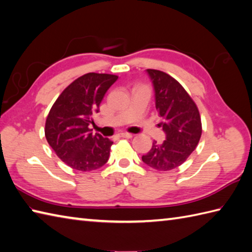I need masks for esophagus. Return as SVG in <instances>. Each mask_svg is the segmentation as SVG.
<instances>
[{
	"label": "esophagus",
	"mask_w": 252,
	"mask_h": 252,
	"mask_svg": "<svg viewBox=\"0 0 252 252\" xmlns=\"http://www.w3.org/2000/svg\"><path fill=\"white\" fill-rule=\"evenodd\" d=\"M120 136H121V137H126V138H131V137H133V134H131V133L122 132V133H120Z\"/></svg>",
	"instance_id": "34e87169"
}]
</instances>
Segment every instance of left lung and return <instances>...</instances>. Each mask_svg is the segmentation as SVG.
Returning <instances> with one entry per match:
<instances>
[{
	"instance_id": "8db88e82",
	"label": "left lung",
	"mask_w": 252,
	"mask_h": 252,
	"mask_svg": "<svg viewBox=\"0 0 252 252\" xmlns=\"http://www.w3.org/2000/svg\"><path fill=\"white\" fill-rule=\"evenodd\" d=\"M155 90L156 109L163 122L165 141H154L143 162L158 171L180 167L195 151L201 136V119L195 101L174 78L156 69H147Z\"/></svg>"
}]
</instances>
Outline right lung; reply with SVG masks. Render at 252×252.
<instances>
[{
  "label": "right lung",
  "mask_w": 252,
  "mask_h": 252,
  "mask_svg": "<svg viewBox=\"0 0 252 252\" xmlns=\"http://www.w3.org/2000/svg\"><path fill=\"white\" fill-rule=\"evenodd\" d=\"M118 76L90 72L74 80L52 106L45 122V137L53 151L74 170L93 171L108 161L112 143L89 126L92 116Z\"/></svg>",
  "instance_id": "add662e5"
}]
</instances>
